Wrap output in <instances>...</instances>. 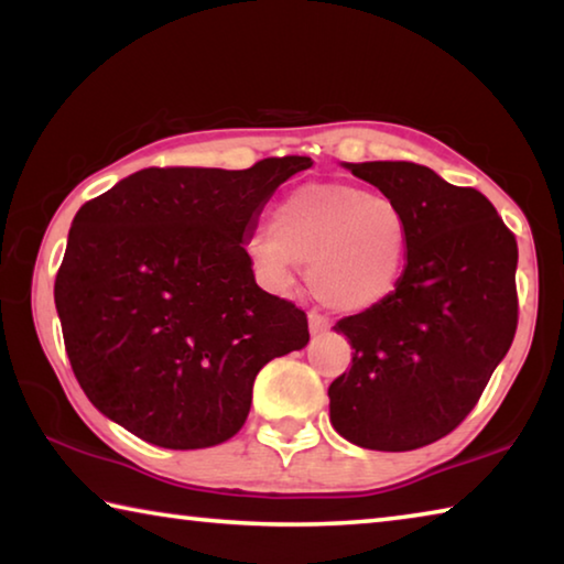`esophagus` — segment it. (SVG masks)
Returning a JSON list of instances; mask_svg holds the SVG:
<instances>
[{"instance_id": "esophagus-1", "label": "esophagus", "mask_w": 564, "mask_h": 564, "mask_svg": "<svg viewBox=\"0 0 564 564\" xmlns=\"http://www.w3.org/2000/svg\"><path fill=\"white\" fill-rule=\"evenodd\" d=\"M308 328H311L313 336H321V333H326L330 328V321H328V316H323V313L311 311L308 313Z\"/></svg>"}]
</instances>
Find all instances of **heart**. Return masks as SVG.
<instances>
[{"instance_id": "b5f03b06", "label": "heart", "mask_w": 564, "mask_h": 564, "mask_svg": "<svg viewBox=\"0 0 564 564\" xmlns=\"http://www.w3.org/2000/svg\"><path fill=\"white\" fill-rule=\"evenodd\" d=\"M248 253L265 279L285 285L308 269L321 303L368 311L395 293L410 253V221L398 202L348 181L303 184L273 206L269 236Z\"/></svg>"}]
</instances>
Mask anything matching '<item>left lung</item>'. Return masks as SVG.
<instances>
[{
  "label": "left lung",
  "instance_id": "8db88e82",
  "mask_svg": "<svg viewBox=\"0 0 564 564\" xmlns=\"http://www.w3.org/2000/svg\"><path fill=\"white\" fill-rule=\"evenodd\" d=\"M410 221L395 293L338 321L356 348L328 388L330 423L352 445L403 453L453 433L518 330V241L480 191L410 161L348 164Z\"/></svg>",
  "mask_w": 564,
  "mask_h": 564
}]
</instances>
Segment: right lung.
<instances>
[{"label":"right lung","instance_id":"1","mask_svg":"<svg viewBox=\"0 0 564 564\" xmlns=\"http://www.w3.org/2000/svg\"><path fill=\"white\" fill-rule=\"evenodd\" d=\"M308 166H151L79 208L54 301L94 408L171 451L241 431L259 370L311 338L305 311L256 285L243 246L273 191Z\"/></svg>","mask_w":564,"mask_h":564}]
</instances>
